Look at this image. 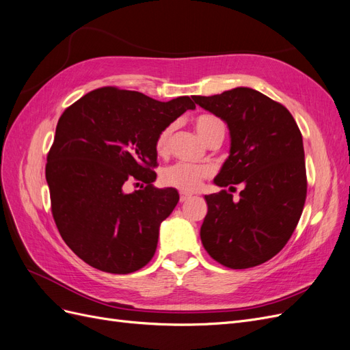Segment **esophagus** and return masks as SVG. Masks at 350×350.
<instances>
[{
    "label": "esophagus",
    "instance_id": "34e87169",
    "mask_svg": "<svg viewBox=\"0 0 350 350\" xmlns=\"http://www.w3.org/2000/svg\"><path fill=\"white\" fill-rule=\"evenodd\" d=\"M190 198H191V195L185 193V191H182V193H180V202H186V200L190 199Z\"/></svg>",
    "mask_w": 350,
    "mask_h": 350
}]
</instances>
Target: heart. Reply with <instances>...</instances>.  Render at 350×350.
Masks as SVG:
<instances>
[{"label":"heart","instance_id":"1","mask_svg":"<svg viewBox=\"0 0 350 350\" xmlns=\"http://www.w3.org/2000/svg\"><path fill=\"white\" fill-rule=\"evenodd\" d=\"M195 128L200 138L205 142L215 137V135L225 133L224 122L215 116L211 115H202L195 119ZM173 133V126H167L163 129L159 137L155 139V150L159 154H164L170 145V138ZM212 173L211 167L208 165H195L187 163H176L173 165L165 167L161 173L163 183L167 186H172L180 189L183 191H195L200 187L202 180L209 177Z\"/></svg>","mask_w":350,"mask_h":350}]
</instances>
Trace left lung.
<instances>
[{"mask_svg": "<svg viewBox=\"0 0 350 350\" xmlns=\"http://www.w3.org/2000/svg\"><path fill=\"white\" fill-rule=\"evenodd\" d=\"M191 98L230 129V155L213 182L230 190L244 186L237 202L227 190L205 196L202 244L230 269L262 265L284 249L306 204L299 128L285 106L249 87Z\"/></svg>", "mask_w": 350, "mask_h": 350, "instance_id": "8db88e82", "label": "left lung"}]
</instances>
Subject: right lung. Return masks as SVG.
<instances>
[{
    "label": "right lung",
    "mask_w": 350,
    "mask_h": 350,
    "mask_svg": "<svg viewBox=\"0 0 350 350\" xmlns=\"http://www.w3.org/2000/svg\"><path fill=\"white\" fill-rule=\"evenodd\" d=\"M195 107L187 96L159 101L101 87L65 109L48 154L46 182L56 227L87 265L126 275L151 260L160 225L178 202L176 189L152 186L155 139ZM132 179L146 186L125 194L122 185Z\"/></svg>",
    "instance_id": "right-lung-1"
}]
</instances>
